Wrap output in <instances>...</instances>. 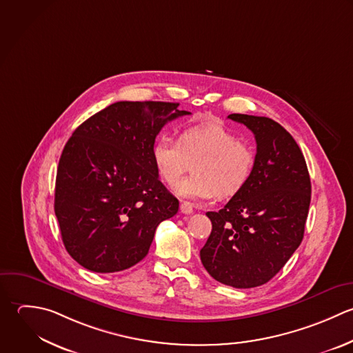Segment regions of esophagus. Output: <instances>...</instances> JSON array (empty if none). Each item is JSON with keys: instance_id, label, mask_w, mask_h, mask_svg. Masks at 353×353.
Wrapping results in <instances>:
<instances>
[{"instance_id": "esophagus-1", "label": "esophagus", "mask_w": 353, "mask_h": 353, "mask_svg": "<svg viewBox=\"0 0 353 353\" xmlns=\"http://www.w3.org/2000/svg\"><path fill=\"white\" fill-rule=\"evenodd\" d=\"M180 210L183 214H192L194 213V209H192V205L190 202H185V201H181L180 203Z\"/></svg>"}]
</instances>
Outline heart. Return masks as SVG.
<instances>
[{"label": "heart", "instance_id": "b5f03b06", "mask_svg": "<svg viewBox=\"0 0 353 353\" xmlns=\"http://www.w3.org/2000/svg\"><path fill=\"white\" fill-rule=\"evenodd\" d=\"M151 157L159 179L168 185H173L190 162L196 161L194 174L176 184L180 196L194 201H208L216 194L235 196L250 181L256 166L254 151L219 123L187 126L177 140L162 134L155 140Z\"/></svg>", "mask_w": 353, "mask_h": 353}]
</instances>
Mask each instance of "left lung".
Segmentation results:
<instances>
[{
    "label": "left lung",
    "instance_id": "8db88e82",
    "mask_svg": "<svg viewBox=\"0 0 353 353\" xmlns=\"http://www.w3.org/2000/svg\"><path fill=\"white\" fill-rule=\"evenodd\" d=\"M257 143L256 166L246 187L219 212H208L212 232L201 249L205 270L235 289L271 281L304 238L311 179L293 136L267 117L231 114Z\"/></svg>",
    "mask_w": 353,
    "mask_h": 353
}]
</instances>
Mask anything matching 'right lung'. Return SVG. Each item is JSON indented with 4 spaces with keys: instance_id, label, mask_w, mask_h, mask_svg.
<instances>
[{
    "instance_id": "obj_1",
    "label": "right lung",
    "mask_w": 353,
    "mask_h": 353,
    "mask_svg": "<svg viewBox=\"0 0 353 353\" xmlns=\"http://www.w3.org/2000/svg\"><path fill=\"white\" fill-rule=\"evenodd\" d=\"M179 103L117 101L81 123L61 152L54 214L68 254L111 274L141 261L179 201L159 181L151 148Z\"/></svg>"
}]
</instances>
